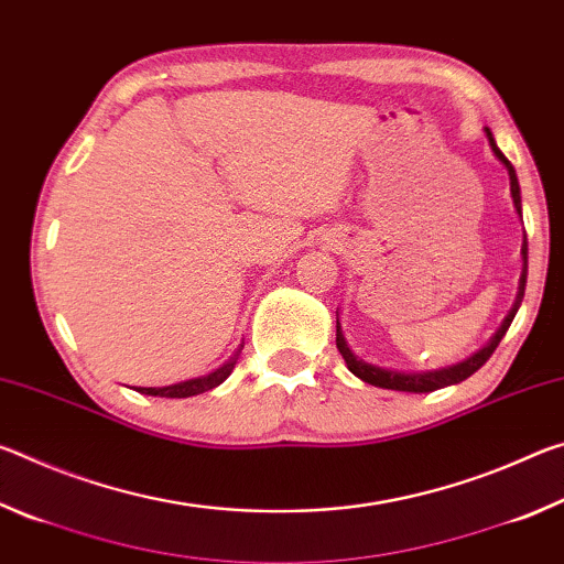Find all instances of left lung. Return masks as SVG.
Masks as SVG:
<instances>
[{
  "mask_svg": "<svg viewBox=\"0 0 564 564\" xmlns=\"http://www.w3.org/2000/svg\"><path fill=\"white\" fill-rule=\"evenodd\" d=\"M485 133H488V141H490V149L492 154L498 156L502 161V166L508 169L510 174V194H512V204H514V212L520 214L522 218V204H520V184H518V174H514V169L508 159H505L502 151L498 149V144H495L492 139V131L485 129ZM524 283H528V236H524V243H522V275H520V289H518V299H514V305L512 311L508 313V318L502 321V326L498 328V333H495L492 340L488 343V346L480 348L475 352V356H470L463 362H457V366H451V368H441V370H427V373H398V370H386V368H378V366H370V362L360 360L356 352H352L348 348L346 338H343V330H340V323L336 318V346L340 350L343 360H346V366L352 376H358L360 380H366V383L370 386H378V388H388V390H405V393H431V390H437V388H445V386H455L460 383V380L470 378L477 368H482L485 362H488V358L495 352V348L500 346V340L505 333H508L510 323L514 318V313H518L520 303H522V295H524Z\"/></svg>",
  "mask_w": 564,
  "mask_h": 564,
  "instance_id": "8db88e82",
  "label": "left lung"
}]
</instances>
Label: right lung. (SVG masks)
I'll return each mask as SVG.
<instances>
[{
	"mask_svg": "<svg viewBox=\"0 0 564 564\" xmlns=\"http://www.w3.org/2000/svg\"><path fill=\"white\" fill-rule=\"evenodd\" d=\"M238 352L236 356L226 362V366H221L218 370H214V373H208L204 378H194V380H184V383H174V386H166V388H141L139 393L144 395H159V398H188V395H198V393H206V390H212L216 386H221L224 380L231 376V370L236 366L238 360Z\"/></svg>",
	"mask_w": 564,
	"mask_h": 564,
	"instance_id": "obj_1",
	"label": "right lung"
}]
</instances>
